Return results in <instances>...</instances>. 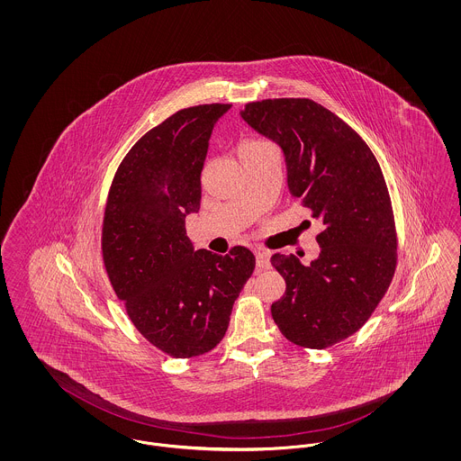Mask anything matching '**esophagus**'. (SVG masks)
I'll list each match as a JSON object with an SVG mask.
<instances>
[{"mask_svg":"<svg viewBox=\"0 0 461 461\" xmlns=\"http://www.w3.org/2000/svg\"><path fill=\"white\" fill-rule=\"evenodd\" d=\"M269 258H271V256H269L267 250H263V249L256 250V263H258V267H259V269H269V267H271Z\"/></svg>","mask_w":461,"mask_h":461,"instance_id":"34e87169","label":"esophagus"}]
</instances>
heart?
<instances>
[{
	"label": "heart",
	"mask_w": 461,
	"mask_h": 461,
	"mask_svg": "<svg viewBox=\"0 0 461 461\" xmlns=\"http://www.w3.org/2000/svg\"><path fill=\"white\" fill-rule=\"evenodd\" d=\"M264 141H245L240 147L241 149H250V147H258V145H263Z\"/></svg>",
	"instance_id": "1"
}]
</instances>
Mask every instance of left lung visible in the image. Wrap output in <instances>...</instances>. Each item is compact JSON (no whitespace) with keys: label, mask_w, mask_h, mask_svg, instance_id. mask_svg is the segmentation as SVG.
I'll return each mask as SVG.
<instances>
[{"label":"left lung","mask_w":461,"mask_h":461,"mask_svg":"<svg viewBox=\"0 0 461 461\" xmlns=\"http://www.w3.org/2000/svg\"><path fill=\"white\" fill-rule=\"evenodd\" d=\"M241 119L284 152L290 195L323 222L320 256L275 254L285 278L271 314L286 339L323 349L372 316L395 269L394 216L382 169L357 132L307 98L247 104Z\"/></svg>","instance_id":"left-lung-1"}]
</instances>
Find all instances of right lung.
I'll use <instances>...</instances> for the list:
<instances>
[{"label":"right lung","mask_w":461,"mask_h":461,"mask_svg":"<svg viewBox=\"0 0 461 461\" xmlns=\"http://www.w3.org/2000/svg\"><path fill=\"white\" fill-rule=\"evenodd\" d=\"M226 104L179 110L143 134L110 186L102 250L132 325L160 351L194 357L224 337L256 258L245 247L195 250L185 220L198 212L200 175Z\"/></svg>","instance_id":"add662e5"}]
</instances>
